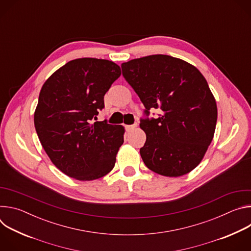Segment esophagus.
<instances>
[{
	"label": "esophagus",
	"mask_w": 251,
	"mask_h": 251,
	"mask_svg": "<svg viewBox=\"0 0 251 251\" xmlns=\"http://www.w3.org/2000/svg\"><path fill=\"white\" fill-rule=\"evenodd\" d=\"M125 127H126V130H127L128 132H130V131L134 130V129L137 127V124H134V125H126Z\"/></svg>",
	"instance_id": "1"
}]
</instances>
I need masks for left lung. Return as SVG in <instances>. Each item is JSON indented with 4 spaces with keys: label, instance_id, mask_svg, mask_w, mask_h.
<instances>
[{
    "label": "left lung",
    "instance_id": "left-lung-1",
    "mask_svg": "<svg viewBox=\"0 0 251 251\" xmlns=\"http://www.w3.org/2000/svg\"><path fill=\"white\" fill-rule=\"evenodd\" d=\"M127 82L145 106L160 108L157 119H141L146 133L140 149L143 162L165 176H181L202 160L212 141L218 107L201 71L166 54L135 58L121 64Z\"/></svg>",
    "mask_w": 251,
    "mask_h": 251
}]
</instances>
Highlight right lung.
Returning a JSON list of instances; mask_svg holds the SVG:
<instances>
[{
    "label": "right lung",
    "instance_id": "obj_1",
    "mask_svg": "<svg viewBox=\"0 0 251 251\" xmlns=\"http://www.w3.org/2000/svg\"><path fill=\"white\" fill-rule=\"evenodd\" d=\"M120 75L113 61L83 57L68 61L44 83L34 127L50 161L66 176L93 181L114 168L125 129L92 120Z\"/></svg>",
    "mask_w": 251,
    "mask_h": 251
}]
</instances>
